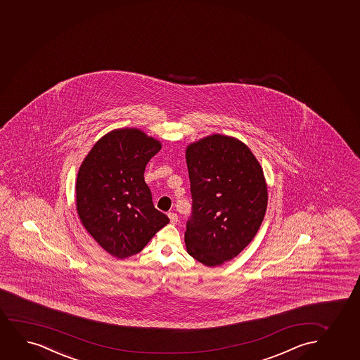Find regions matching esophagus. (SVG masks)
I'll list each match as a JSON object with an SVG mask.
<instances>
[{
  "instance_id": "esophagus-1",
  "label": "esophagus",
  "mask_w": 360,
  "mask_h": 360,
  "mask_svg": "<svg viewBox=\"0 0 360 360\" xmlns=\"http://www.w3.org/2000/svg\"><path fill=\"white\" fill-rule=\"evenodd\" d=\"M169 218L171 223H177L178 222V216L177 213L174 212H169Z\"/></svg>"
}]
</instances>
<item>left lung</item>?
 I'll list each match as a JSON object with an SVG mask.
<instances>
[{
    "label": "left lung",
    "mask_w": 360,
    "mask_h": 360,
    "mask_svg": "<svg viewBox=\"0 0 360 360\" xmlns=\"http://www.w3.org/2000/svg\"><path fill=\"white\" fill-rule=\"evenodd\" d=\"M186 159L193 198L186 251L205 266H221L257 234L268 202L266 178L249 147L229 136L191 143Z\"/></svg>",
    "instance_id": "1"
}]
</instances>
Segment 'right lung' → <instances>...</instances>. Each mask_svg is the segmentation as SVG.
<instances>
[{"label":"right lung","mask_w":360,"mask_h":360,"mask_svg":"<svg viewBox=\"0 0 360 360\" xmlns=\"http://www.w3.org/2000/svg\"><path fill=\"white\" fill-rule=\"evenodd\" d=\"M161 143L138 129L103 136L81 164L76 179V210L98 244L116 258L141 252L169 222L154 207L144 181L146 166Z\"/></svg>","instance_id":"right-lung-1"}]
</instances>
